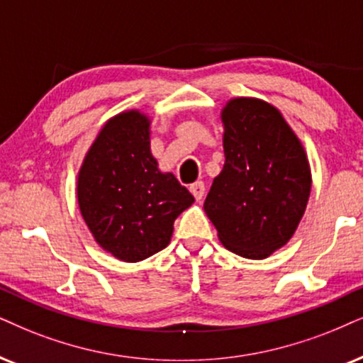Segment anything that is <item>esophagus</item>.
<instances>
[{
	"label": "esophagus",
	"mask_w": 363,
	"mask_h": 363,
	"mask_svg": "<svg viewBox=\"0 0 363 363\" xmlns=\"http://www.w3.org/2000/svg\"><path fill=\"white\" fill-rule=\"evenodd\" d=\"M189 191L192 192V196L196 197V201H201V199H203L204 191H206L204 182H203V181H197V182H194V184H191Z\"/></svg>",
	"instance_id": "1"
}]
</instances>
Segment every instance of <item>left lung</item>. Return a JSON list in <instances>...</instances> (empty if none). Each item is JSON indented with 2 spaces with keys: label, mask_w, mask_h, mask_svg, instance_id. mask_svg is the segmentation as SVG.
<instances>
[{
  "label": "left lung",
  "mask_w": 363,
  "mask_h": 363,
  "mask_svg": "<svg viewBox=\"0 0 363 363\" xmlns=\"http://www.w3.org/2000/svg\"><path fill=\"white\" fill-rule=\"evenodd\" d=\"M223 123L226 160L204 211L229 251L263 259L290 241L305 213L308 160L281 113L261 100H231Z\"/></svg>",
  "instance_id": "left-lung-1"
}]
</instances>
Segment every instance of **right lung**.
<instances>
[{"label": "right lung", "instance_id": "1", "mask_svg": "<svg viewBox=\"0 0 363 363\" xmlns=\"http://www.w3.org/2000/svg\"><path fill=\"white\" fill-rule=\"evenodd\" d=\"M80 213L95 240L122 261L145 259L164 250L174 221L194 196L150 154L149 118L118 113L105 123L79 174Z\"/></svg>", "mask_w": 363, "mask_h": 363}]
</instances>
